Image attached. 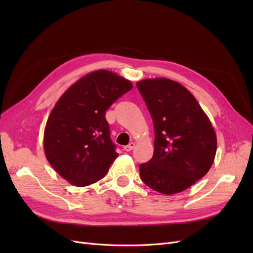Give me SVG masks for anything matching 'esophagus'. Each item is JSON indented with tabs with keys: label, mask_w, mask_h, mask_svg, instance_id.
Returning <instances> with one entry per match:
<instances>
[{
	"label": "esophagus",
	"mask_w": 253,
	"mask_h": 253,
	"mask_svg": "<svg viewBox=\"0 0 253 253\" xmlns=\"http://www.w3.org/2000/svg\"><path fill=\"white\" fill-rule=\"evenodd\" d=\"M134 148H135V142H129L127 145L124 147V150L126 152H129V151H132Z\"/></svg>",
	"instance_id": "34e87169"
}]
</instances>
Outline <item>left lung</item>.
I'll list each match as a JSON object with an SVG mask.
<instances>
[{
  "label": "left lung",
  "mask_w": 253,
  "mask_h": 253,
  "mask_svg": "<svg viewBox=\"0 0 253 253\" xmlns=\"http://www.w3.org/2000/svg\"><path fill=\"white\" fill-rule=\"evenodd\" d=\"M154 125V153L139 166L151 189L171 195L191 187L208 173L216 153V135L190 91L170 79L136 84Z\"/></svg>",
  "instance_id": "left-lung-1"
}]
</instances>
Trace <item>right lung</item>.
Segmentation results:
<instances>
[{"mask_svg":"<svg viewBox=\"0 0 253 253\" xmlns=\"http://www.w3.org/2000/svg\"><path fill=\"white\" fill-rule=\"evenodd\" d=\"M132 87L116 74L97 71L73 84L52 109L44 132L45 155L72 185L100 180L118 157L105 113Z\"/></svg>","mask_w":253,"mask_h":253,"instance_id":"right-lung-1","label":"right lung"}]
</instances>
